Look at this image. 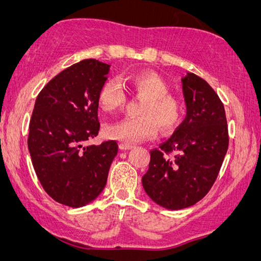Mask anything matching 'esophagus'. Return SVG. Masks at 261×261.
I'll return each mask as SVG.
<instances>
[{
  "label": "esophagus",
  "instance_id": "1",
  "mask_svg": "<svg viewBox=\"0 0 261 261\" xmlns=\"http://www.w3.org/2000/svg\"><path fill=\"white\" fill-rule=\"evenodd\" d=\"M133 147H134V146L132 144H128V142H121V144H120V148L123 149V151H127V149H130Z\"/></svg>",
  "mask_w": 261,
  "mask_h": 261
}]
</instances>
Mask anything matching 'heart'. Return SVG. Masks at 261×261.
<instances>
[{"label":"heart","instance_id":"heart-1","mask_svg":"<svg viewBox=\"0 0 261 261\" xmlns=\"http://www.w3.org/2000/svg\"><path fill=\"white\" fill-rule=\"evenodd\" d=\"M133 92L144 98L139 107L138 117H126L103 128L107 138L134 144L154 137L160 126L163 132L173 129L183 115V102L178 96L170 94L169 84L153 71H139L128 77ZM126 102V94L116 78H109L98 92L99 108L105 112L120 109Z\"/></svg>","mask_w":261,"mask_h":261}]
</instances>
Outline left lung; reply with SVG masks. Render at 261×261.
<instances>
[{"mask_svg": "<svg viewBox=\"0 0 261 261\" xmlns=\"http://www.w3.org/2000/svg\"><path fill=\"white\" fill-rule=\"evenodd\" d=\"M181 82L187 116L169 140L152 149L142 177L149 197L171 210L194 205L208 194L229 145L224 107L214 89L195 73Z\"/></svg>", "mask_w": 261, "mask_h": 261, "instance_id": "1", "label": "left lung"}]
</instances>
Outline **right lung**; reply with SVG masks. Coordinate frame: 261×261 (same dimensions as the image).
<instances>
[{
	"label": "right lung",
	"instance_id": "right-lung-1",
	"mask_svg": "<svg viewBox=\"0 0 261 261\" xmlns=\"http://www.w3.org/2000/svg\"><path fill=\"white\" fill-rule=\"evenodd\" d=\"M108 64L84 59L63 70L39 92L30 121L28 149L44 190L64 205L82 206L101 194L115 140L84 146L97 137L98 92Z\"/></svg>",
	"mask_w": 261,
	"mask_h": 261
}]
</instances>
